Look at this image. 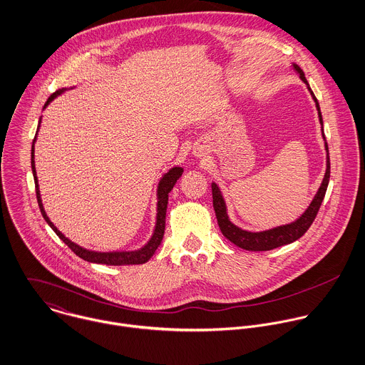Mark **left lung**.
<instances>
[{
    "label": "left lung",
    "mask_w": 365,
    "mask_h": 365,
    "mask_svg": "<svg viewBox=\"0 0 365 365\" xmlns=\"http://www.w3.org/2000/svg\"><path fill=\"white\" fill-rule=\"evenodd\" d=\"M293 71L299 74V77L302 78V81L307 86V90L312 94V98L314 100L316 108H317V114H319V121L322 124V135L324 140V148H326V173L323 178V182L317 190V193L314 195L312 203L309 205V207L304 210V213L294 221H292L289 224H284V225H278L265 231H247L242 230L240 227H237L235 224H232L230 221V217L227 215V206L224 202V197L221 195V190L219 186L213 182L212 183V193H213V207L216 212V217L219 222L220 230L222 232V235L231 241L234 245L247 250V251H269L274 248H278L281 245H287L291 244L293 241L299 240L312 225L313 220L316 219V215L322 206V202L324 199L326 190H327V185L330 180V158H329V146L324 138V133H323V118H322V113H320V107H319V101L314 97L303 71L297 66V65H292Z\"/></svg>",
    "instance_id": "8db88e82"
}]
</instances>
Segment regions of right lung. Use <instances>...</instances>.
I'll return each mask as SVG.
<instances>
[{
  "label": "right lung",
  "instance_id": "right-lung-1",
  "mask_svg": "<svg viewBox=\"0 0 365 365\" xmlns=\"http://www.w3.org/2000/svg\"><path fill=\"white\" fill-rule=\"evenodd\" d=\"M65 90L68 88H62L58 90L56 93H53L48 101L45 103L43 108H46L51 101H53L59 94H62ZM42 118V117H41ZM41 118H39V125H41ZM39 131V127H38ZM35 141L36 137L34 140L32 144V150H31V166H32V173H34V180H35V189H36V199H38V205L41 209V213L43 216L45 221L49 224V227L56 232V235L73 251L77 257H80L81 259L87 261V262H93V264H104V265H138V264H145L146 261H149V258L155 254V251L158 250V247L162 242L163 234H165V219H166V209H168V197H169V192L173 189L175 183L178 182V179L182 176L183 173V168L180 166H175L172 169H169L159 180L158 183V189H156V197H158V203H156V222H155V230L152 237L149 238V241L140 250L135 251H110V252H100V251H91V250H86L77 244H74L73 241H71L68 237H65L58 228L56 225L49 220L43 205H42V199H41V192H39V185H38V176H36V169H35Z\"/></svg>",
  "mask_w": 365,
  "mask_h": 365
}]
</instances>
